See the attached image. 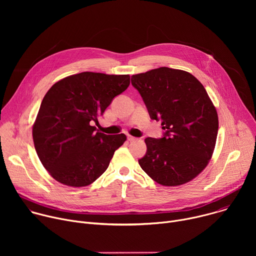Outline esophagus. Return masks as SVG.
<instances>
[{"label": "esophagus", "mask_w": 256, "mask_h": 256, "mask_svg": "<svg viewBox=\"0 0 256 256\" xmlns=\"http://www.w3.org/2000/svg\"><path fill=\"white\" fill-rule=\"evenodd\" d=\"M136 140V138H134V136H130V134H128V140L132 142V140Z\"/></svg>", "instance_id": "1"}]
</instances>
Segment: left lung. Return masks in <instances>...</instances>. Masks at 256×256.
<instances>
[{"label":"left lung","instance_id":"8db88e82","mask_svg":"<svg viewBox=\"0 0 256 256\" xmlns=\"http://www.w3.org/2000/svg\"><path fill=\"white\" fill-rule=\"evenodd\" d=\"M151 120L163 136L147 138L142 169L159 184L181 186L198 176L210 159L218 120L204 87L190 72L162 66L132 77Z\"/></svg>","mask_w":256,"mask_h":256}]
</instances>
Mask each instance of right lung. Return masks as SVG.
<instances>
[{"mask_svg": "<svg viewBox=\"0 0 256 256\" xmlns=\"http://www.w3.org/2000/svg\"><path fill=\"white\" fill-rule=\"evenodd\" d=\"M128 86V75L83 72L48 91L32 134L40 160L56 180L82 188L105 172L126 136L96 132L92 124Z\"/></svg>", "mask_w": 256, "mask_h": 256, "instance_id": "1", "label": "right lung"}]
</instances>
